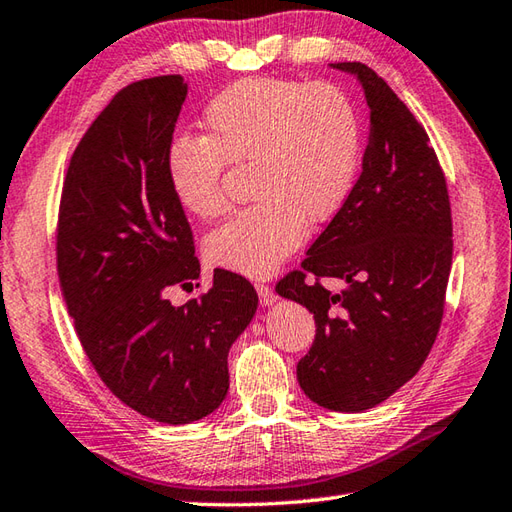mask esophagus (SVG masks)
<instances>
[{"label":"esophagus","instance_id":"1","mask_svg":"<svg viewBox=\"0 0 512 512\" xmlns=\"http://www.w3.org/2000/svg\"><path fill=\"white\" fill-rule=\"evenodd\" d=\"M256 291H258L260 304H263V306H271V304H276V302H278V295H276V291L271 289L269 285H256Z\"/></svg>","mask_w":512,"mask_h":512}]
</instances>
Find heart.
<instances>
[{"mask_svg":"<svg viewBox=\"0 0 512 512\" xmlns=\"http://www.w3.org/2000/svg\"><path fill=\"white\" fill-rule=\"evenodd\" d=\"M203 138L168 146L166 175L190 217L212 221L227 210L223 166H249L256 201L206 238L210 263L247 278H267L304 241L306 223L342 210L363 157L359 109L333 83L245 78L201 113Z\"/></svg>","mask_w":512,"mask_h":512,"instance_id":"heart-1","label":"heart"}]
</instances>
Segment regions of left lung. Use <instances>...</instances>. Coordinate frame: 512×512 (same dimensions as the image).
<instances>
[{
	"label": "left lung",
	"mask_w": 512,
	"mask_h": 512,
	"mask_svg": "<svg viewBox=\"0 0 512 512\" xmlns=\"http://www.w3.org/2000/svg\"><path fill=\"white\" fill-rule=\"evenodd\" d=\"M359 81L370 109L361 175L302 271L278 282L282 298L315 317L298 363L302 392L333 412H366L410 381L436 342L451 271L447 181L425 129L363 63H331ZM306 273L339 277L331 294Z\"/></svg>",
	"instance_id": "obj_1"
}]
</instances>
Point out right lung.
I'll return each mask as SVG.
<instances>
[{"label":"right lung","instance_id":"right-lung-1","mask_svg":"<svg viewBox=\"0 0 512 512\" xmlns=\"http://www.w3.org/2000/svg\"><path fill=\"white\" fill-rule=\"evenodd\" d=\"M186 94L173 74L113 96L72 155L56 234L61 289L89 361L124 405L166 425L223 403L227 352L258 306L249 280L225 269L201 300L175 306L164 295L201 271L166 175Z\"/></svg>","mask_w":512,"mask_h":512}]
</instances>
